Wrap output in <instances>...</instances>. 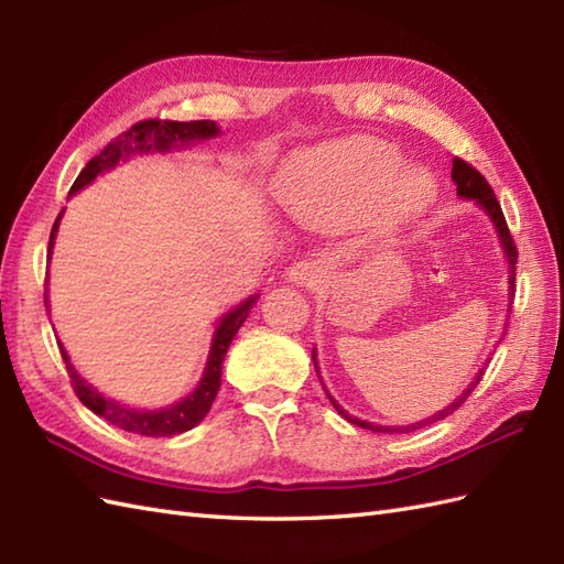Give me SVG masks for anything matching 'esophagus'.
<instances>
[{
    "instance_id": "esophagus-1",
    "label": "esophagus",
    "mask_w": 564,
    "mask_h": 564,
    "mask_svg": "<svg viewBox=\"0 0 564 564\" xmlns=\"http://www.w3.org/2000/svg\"><path fill=\"white\" fill-rule=\"evenodd\" d=\"M285 275H289V281L295 285H317L322 279H325V267H322V261L303 259V261H295Z\"/></svg>"
}]
</instances>
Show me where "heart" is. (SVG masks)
Instances as JSON below:
<instances>
[{
	"mask_svg": "<svg viewBox=\"0 0 564 564\" xmlns=\"http://www.w3.org/2000/svg\"><path fill=\"white\" fill-rule=\"evenodd\" d=\"M398 148L373 138H351L297 152L281 178V196L297 220L337 227L364 218L378 203L388 230L414 220L436 198L426 170L404 175Z\"/></svg>",
	"mask_w": 564,
	"mask_h": 564,
	"instance_id": "obj_1",
	"label": "heart"
}]
</instances>
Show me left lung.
Here are the masks:
<instances>
[{
  "label": "left lung",
  "instance_id": "obj_1",
  "mask_svg": "<svg viewBox=\"0 0 564 564\" xmlns=\"http://www.w3.org/2000/svg\"><path fill=\"white\" fill-rule=\"evenodd\" d=\"M451 178L455 182V188H458V196H460V198H467V200H477V206H480V208L489 215V220L495 223L497 232H499V239H501V249H505L507 261H509V293H511V297H513V283H517V259H519V251H517V245H513V237H511V232H509L507 218H505V213H501V206H499V200H497V196H495L492 186L487 184V178H485L480 172H477L473 164H467V162L460 160V158L453 160ZM313 361H315V368H317L315 349H313ZM482 373H485V368L477 370V376L473 378L470 386H467V390H463V392L458 394V398H455L448 406H443L441 412L431 414L429 419H422V422H416V424H412V426H398V429H394V426H376V424H368V422H364V419H356V416H351L346 410H341V406L337 404V400H334L329 392H327V398H329V402L334 404V410H337V412L346 419V422H351V424L361 426V429L378 431V434H388V431H398V434H406V431H414V429H419V426L441 422V419H446V416L453 414L455 410H460V404H463L467 398H470V392L477 388V382L482 380ZM317 376H319V370H317Z\"/></svg>",
  "mask_w": 564,
  "mask_h": 564
}]
</instances>
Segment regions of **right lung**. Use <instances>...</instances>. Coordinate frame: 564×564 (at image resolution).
I'll return each instance as SVG.
<instances>
[{
  "label": "right lung",
  "instance_id": "1",
  "mask_svg": "<svg viewBox=\"0 0 564 564\" xmlns=\"http://www.w3.org/2000/svg\"><path fill=\"white\" fill-rule=\"evenodd\" d=\"M220 133V128L215 126L213 121H160V118H150V121H140L130 130H126L123 135H118L116 140H111L97 158L89 160L87 166L79 172V176L75 178V184L69 188V196L77 194L79 188H84L87 184H91L101 172L111 170L121 160L130 158L135 152H166L172 148H184L188 145L191 140H208ZM59 218L63 213L57 215V220L51 230V242H47V257L53 251V242H55V232ZM257 295L249 297L242 305H237L235 310H230L223 319L218 329L213 334V344H210V354H208V364L206 370H203V378L198 382V388L184 398L182 402H176L172 406H164V410H130V406L104 398V394L91 388L87 380H84L75 366L69 364V356L63 349V344L57 341L59 354H63V361L67 366L69 373V382L75 388V394L82 400L84 406H89L94 414L104 416L106 422L130 431V434H140V436H176L184 434V431L194 429L198 422H203V416L210 412V404L215 400V394L220 390V370H223V361L225 354L230 349V344L235 339L237 329L242 327V322L247 319L251 305H254Z\"/></svg>",
  "mask_w": 564,
  "mask_h": 564
}]
</instances>
